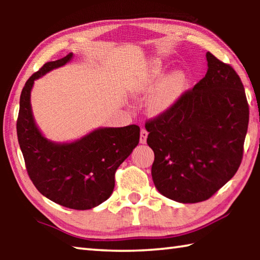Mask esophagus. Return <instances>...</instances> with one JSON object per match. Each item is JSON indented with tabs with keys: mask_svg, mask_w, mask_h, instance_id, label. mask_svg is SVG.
I'll use <instances>...</instances> for the list:
<instances>
[{
	"mask_svg": "<svg viewBox=\"0 0 260 260\" xmlns=\"http://www.w3.org/2000/svg\"><path fill=\"white\" fill-rule=\"evenodd\" d=\"M147 138H148V132L147 129L142 128L141 129V134H140V143H147Z\"/></svg>",
	"mask_w": 260,
	"mask_h": 260,
	"instance_id": "obj_1",
	"label": "esophagus"
}]
</instances>
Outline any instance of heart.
I'll return each instance as SVG.
<instances>
[{"label": "heart", "mask_w": 260, "mask_h": 260, "mask_svg": "<svg viewBox=\"0 0 260 260\" xmlns=\"http://www.w3.org/2000/svg\"><path fill=\"white\" fill-rule=\"evenodd\" d=\"M164 73V64L160 59L153 58L147 64L131 82V90L134 94L148 93L159 81ZM187 85L186 74L180 70L173 71L162 78L158 86L149 95L147 101V111L151 116H162L170 111L184 93Z\"/></svg>", "instance_id": "obj_1"}]
</instances>
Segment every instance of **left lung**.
I'll return each mask as SVG.
<instances>
[{
	"label": "left lung",
	"instance_id": "1",
	"mask_svg": "<svg viewBox=\"0 0 260 260\" xmlns=\"http://www.w3.org/2000/svg\"><path fill=\"white\" fill-rule=\"evenodd\" d=\"M208 72L169 112L148 121L153 183L179 203L210 199L239 170L249 124L243 83L206 52Z\"/></svg>",
	"mask_w": 260,
	"mask_h": 260
}]
</instances>
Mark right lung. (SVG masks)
<instances>
[{
  "label": "right lung",
  "instance_id": "1",
  "mask_svg": "<svg viewBox=\"0 0 260 260\" xmlns=\"http://www.w3.org/2000/svg\"><path fill=\"white\" fill-rule=\"evenodd\" d=\"M73 58L48 61L21 90L17 135L26 170L39 191L65 208L89 210L107 201L114 188V173L139 144L140 127H100L72 142L47 139L34 120L30 91L37 79Z\"/></svg>",
  "mask_w": 260,
  "mask_h": 260
}]
</instances>
